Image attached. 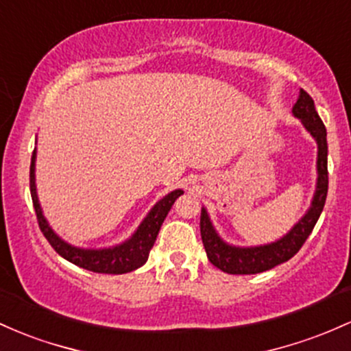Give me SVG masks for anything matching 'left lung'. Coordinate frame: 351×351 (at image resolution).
I'll return each mask as SVG.
<instances>
[{
    "label": "left lung",
    "instance_id": "1",
    "mask_svg": "<svg viewBox=\"0 0 351 351\" xmlns=\"http://www.w3.org/2000/svg\"><path fill=\"white\" fill-rule=\"evenodd\" d=\"M295 118L302 121L303 128L311 134L317 141V186H315L313 198L310 208L305 211L302 218L290 228V232L283 234L278 240L271 243L256 245V246H237L228 243L219 237L215 228L210 215L205 206L202 208V218H199V232H202L203 246L208 260L221 271L230 275H255V273L267 271L282 265L298 253L306 238L310 237L311 230L317 225L323 206H325L326 191H328V145H326V128L319 119L315 103L306 91L300 90L298 99L291 108Z\"/></svg>",
    "mask_w": 351,
    "mask_h": 351
}]
</instances>
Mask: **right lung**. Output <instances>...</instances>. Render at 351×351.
I'll return each instance as SVG.
<instances>
[{
    "mask_svg": "<svg viewBox=\"0 0 351 351\" xmlns=\"http://www.w3.org/2000/svg\"><path fill=\"white\" fill-rule=\"evenodd\" d=\"M29 188H32L33 206L41 232L58 255L80 268L90 269L93 273H108V275H123V273H130L143 267L168 211L171 210L175 199L184 193L182 188H178L158 199L128 240L113 246H106V248H82V246H75L64 241L60 234H56L55 230L49 226L48 219L45 218L36 191V148L33 152L32 168H29Z\"/></svg>",
    "mask_w": 351,
    "mask_h": 351,
    "instance_id": "add662e5",
    "label": "right lung"
}]
</instances>
